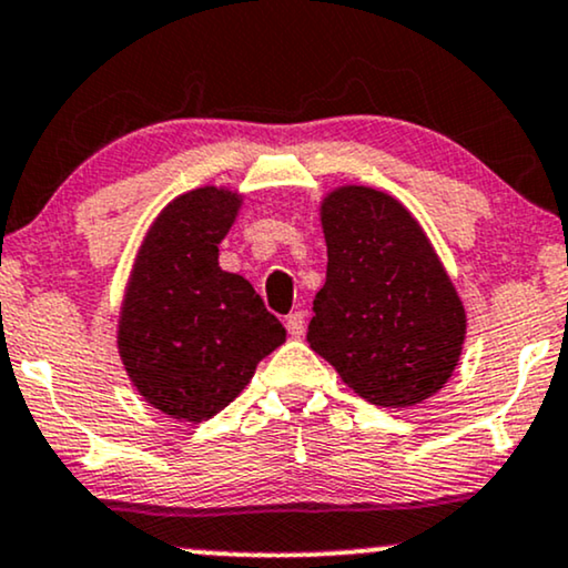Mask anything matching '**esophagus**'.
<instances>
[{"label": "esophagus", "instance_id": "esophagus-1", "mask_svg": "<svg viewBox=\"0 0 568 568\" xmlns=\"http://www.w3.org/2000/svg\"><path fill=\"white\" fill-rule=\"evenodd\" d=\"M286 332H290V337H295V339L303 337V332H305V313L303 311H295L286 316Z\"/></svg>", "mask_w": 568, "mask_h": 568}]
</instances>
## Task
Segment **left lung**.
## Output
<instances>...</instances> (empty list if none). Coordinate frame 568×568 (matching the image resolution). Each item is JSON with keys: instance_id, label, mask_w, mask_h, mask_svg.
Returning a JSON list of instances; mask_svg holds the SVG:
<instances>
[{"instance_id": "8db88e82", "label": "left lung", "mask_w": 568, "mask_h": 568, "mask_svg": "<svg viewBox=\"0 0 568 568\" xmlns=\"http://www.w3.org/2000/svg\"><path fill=\"white\" fill-rule=\"evenodd\" d=\"M326 284L307 342L349 389L408 408L445 387L466 339V311L424 229L389 194L339 186L321 202Z\"/></svg>"}]
</instances>
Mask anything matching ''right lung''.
<instances>
[{"label":"right lung","mask_w":568,"mask_h":568,"mask_svg":"<svg viewBox=\"0 0 568 568\" xmlns=\"http://www.w3.org/2000/svg\"><path fill=\"white\" fill-rule=\"evenodd\" d=\"M242 194L200 186L168 202L136 252L118 353L139 395L179 422L226 408L286 339L261 295L219 265Z\"/></svg>","instance_id":"1"}]
</instances>
